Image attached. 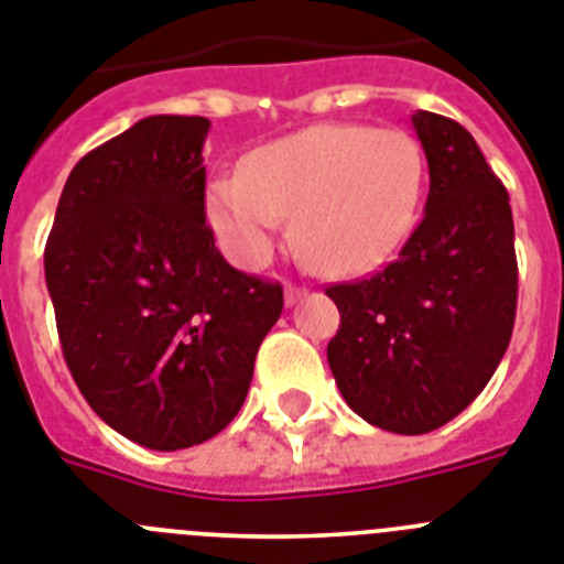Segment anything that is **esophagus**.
<instances>
[{
  "label": "esophagus",
  "mask_w": 564,
  "mask_h": 564,
  "mask_svg": "<svg viewBox=\"0 0 564 564\" xmlns=\"http://www.w3.org/2000/svg\"><path fill=\"white\" fill-rule=\"evenodd\" d=\"M306 295V289L295 286V283H286V289H283V297H286V306H295L301 297Z\"/></svg>",
  "instance_id": "34e87169"
}]
</instances>
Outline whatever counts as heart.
Here are the masks:
<instances>
[{
  "mask_svg": "<svg viewBox=\"0 0 564 564\" xmlns=\"http://www.w3.org/2000/svg\"><path fill=\"white\" fill-rule=\"evenodd\" d=\"M423 150L403 130L326 121L254 147L241 173L215 175L204 213L232 261L261 267L295 213L292 241L321 275H366L417 224Z\"/></svg>",
  "mask_w": 564,
  "mask_h": 564,
  "instance_id": "1",
  "label": "heart"
}]
</instances>
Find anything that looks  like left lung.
Instances as JSON below:
<instances>
[{"label":"left lung","mask_w":564,"mask_h":564,"mask_svg":"<svg viewBox=\"0 0 564 564\" xmlns=\"http://www.w3.org/2000/svg\"><path fill=\"white\" fill-rule=\"evenodd\" d=\"M429 161L425 215L377 275L335 283L329 369L366 423L425 434L486 389L517 317L513 215L474 135L437 112L411 116Z\"/></svg>","instance_id":"1"}]
</instances>
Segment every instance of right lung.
Listing matches in <instances>:
<instances>
[{"mask_svg": "<svg viewBox=\"0 0 564 564\" xmlns=\"http://www.w3.org/2000/svg\"><path fill=\"white\" fill-rule=\"evenodd\" d=\"M200 116H147L73 166L45 247L67 369L127 440L178 452L227 429L281 283L224 261L204 213Z\"/></svg>", "mask_w": 564, "mask_h": 564, "instance_id": "obj_1", "label": "right lung"}]
</instances>
